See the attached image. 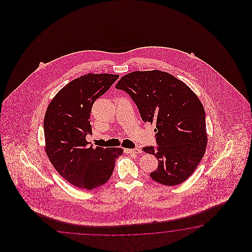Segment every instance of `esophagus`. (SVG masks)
<instances>
[{"mask_svg":"<svg viewBox=\"0 0 252 252\" xmlns=\"http://www.w3.org/2000/svg\"><path fill=\"white\" fill-rule=\"evenodd\" d=\"M125 153H128V154H139L141 153V150L138 149V148H135V149H131V150H124Z\"/></svg>","mask_w":252,"mask_h":252,"instance_id":"esophagus-1","label":"esophagus"}]
</instances>
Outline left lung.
I'll list each match as a JSON object with an SVG mask.
<instances>
[{"mask_svg": "<svg viewBox=\"0 0 252 252\" xmlns=\"http://www.w3.org/2000/svg\"><path fill=\"white\" fill-rule=\"evenodd\" d=\"M115 87L133 100L144 123L156 124L158 146L142 149L158 160L150 177L171 187L187 180L207 144L205 112L198 97L182 81L159 70L129 73Z\"/></svg>", "mask_w": 252, "mask_h": 252, "instance_id": "obj_1", "label": "left lung"}]
</instances>
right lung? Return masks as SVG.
Here are the masks:
<instances>
[{
  "instance_id": "1",
  "label": "right lung",
  "mask_w": 252,
  "mask_h": 252,
  "mask_svg": "<svg viewBox=\"0 0 252 252\" xmlns=\"http://www.w3.org/2000/svg\"><path fill=\"white\" fill-rule=\"evenodd\" d=\"M118 75L88 74L71 81L48 104L44 118L46 152L59 175L73 186L92 190L107 182L123 149L93 148L94 102L110 89Z\"/></svg>"
}]
</instances>
